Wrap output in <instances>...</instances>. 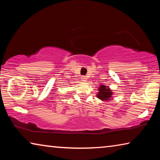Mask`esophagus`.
I'll return each instance as SVG.
<instances>
[{
	"label": "esophagus",
	"instance_id": "1",
	"mask_svg": "<svg viewBox=\"0 0 160 160\" xmlns=\"http://www.w3.org/2000/svg\"><path fill=\"white\" fill-rule=\"evenodd\" d=\"M81 80H82V82H86V81H87V77L85 76V75H83V76L81 77Z\"/></svg>",
	"mask_w": 160,
	"mask_h": 160
}]
</instances>
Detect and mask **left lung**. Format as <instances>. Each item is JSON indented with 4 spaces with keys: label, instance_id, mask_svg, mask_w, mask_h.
<instances>
[{
    "label": "left lung",
    "instance_id": "8db88e82",
    "mask_svg": "<svg viewBox=\"0 0 160 160\" xmlns=\"http://www.w3.org/2000/svg\"><path fill=\"white\" fill-rule=\"evenodd\" d=\"M98 90L99 92L97 94V98L102 100V101H109L110 99H112L113 92L109 87L101 85L98 88Z\"/></svg>",
    "mask_w": 160,
    "mask_h": 160
}]
</instances>
